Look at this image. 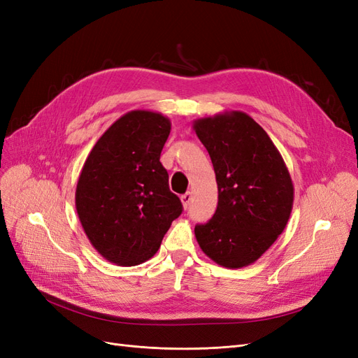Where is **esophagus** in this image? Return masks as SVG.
Returning a JSON list of instances; mask_svg holds the SVG:
<instances>
[{"mask_svg": "<svg viewBox=\"0 0 358 358\" xmlns=\"http://www.w3.org/2000/svg\"><path fill=\"white\" fill-rule=\"evenodd\" d=\"M191 199H192V196H191V192H185V194H182L180 196V201H182V204H183V208H188L189 206V203H191Z\"/></svg>", "mask_w": 358, "mask_h": 358, "instance_id": "obj_1", "label": "esophagus"}]
</instances>
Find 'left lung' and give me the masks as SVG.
I'll list each match as a JSON object with an SVG mask.
<instances>
[{
  "mask_svg": "<svg viewBox=\"0 0 358 358\" xmlns=\"http://www.w3.org/2000/svg\"><path fill=\"white\" fill-rule=\"evenodd\" d=\"M210 155L218 208L194 233L216 264L241 268L255 263L284 231L294 185L278 148L254 119L239 110L194 121Z\"/></svg>",
  "mask_w": 358,
  "mask_h": 358,
  "instance_id": "1",
  "label": "left lung"
}]
</instances>
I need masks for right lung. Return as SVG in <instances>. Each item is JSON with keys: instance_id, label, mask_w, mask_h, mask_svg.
<instances>
[{"instance_id": "right-lung-1", "label": "right lung", "mask_w": 358, "mask_h": 358, "mask_svg": "<svg viewBox=\"0 0 358 358\" xmlns=\"http://www.w3.org/2000/svg\"><path fill=\"white\" fill-rule=\"evenodd\" d=\"M170 129L164 115L131 110L106 129L85 161L76 210L86 237L107 262L145 263L182 213L159 162Z\"/></svg>"}]
</instances>
